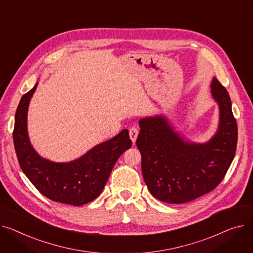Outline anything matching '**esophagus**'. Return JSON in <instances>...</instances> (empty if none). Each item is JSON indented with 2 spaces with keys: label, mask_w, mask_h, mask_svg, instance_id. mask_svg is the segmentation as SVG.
Listing matches in <instances>:
<instances>
[{
  "label": "esophagus",
  "mask_w": 253,
  "mask_h": 253,
  "mask_svg": "<svg viewBox=\"0 0 253 253\" xmlns=\"http://www.w3.org/2000/svg\"><path fill=\"white\" fill-rule=\"evenodd\" d=\"M138 133H139V129L136 126H133L129 128V138L131 140L132 143H135L136 140H137V137H138Z\"/></svg>",
  "instance_id": "esophagus-1"
}]
</instances>
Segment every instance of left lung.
<instances>
[{"label": "left lung", "instance_id": "obj_1", "mask_svg": "<svg viewBox=\"0 0 253 253\" xmlns=\"http://www.w3.org/2000/svg\"><path fill=\"white\" fill-rule=\"evenodd\" d=\"M211 96L219 110L218 126L205 143L185 139L166 115L141 118L136 145L142 156L144 181L153 197L179 204L213 190L234 159L238 138L229 93L213 78Z\"/></svg>", "mask_w": 253, "mask_h": 253}]
</instances>
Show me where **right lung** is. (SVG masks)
Wrapping results in <instances>:
<instances>
[{
	"mask_svg": "<svg viewBox=\"0 0 253 253\" xmlns=\"http://www.w3.org/2000/svg\"><path fill=\"white\" fill-rule=\"evenodd\" d=\"M38 83L22 96L15 114L13 141L19 166L33 185L47 198L81 206L96 199L105 187L117 159L131 147L128 130L100 143L78 159L54 162L42 157L29 141L27 111Z\"/></svg>",
	"mask_w": 253,
	"mask_h": 253,
	"instance_id": "right-lung-1",
	"label": "right lung"
}]
</instances>
